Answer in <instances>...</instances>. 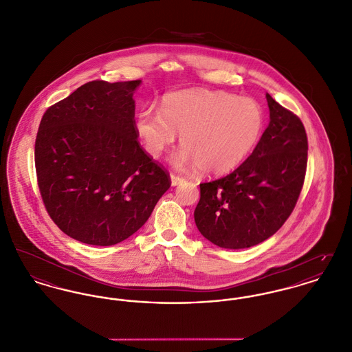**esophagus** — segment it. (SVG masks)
I'll list each match as a JSON object with an SVG mask.
<instances>
[{
	"mask_svg": "<svg viewBox=\"0 0 352 352\" xmlns=\"http://www.w3.org/2000/svg\"><path fill=\"white\" fill-rule=\"evenodd\" d=\"M170 182H172V186L175 187V186H179V184H182V183L184 182V177H182V176H177V175H175V173H170Z\"/></svg>",
	"mask_w": 352,
	"mask_h": 352,
	"instance_id": "esophagus-1",
	"label": "esophagus"
}]
</instances>
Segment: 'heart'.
<instances>
[{
    "label": "heart",
    "instance_id": "heart-1",
    "mask_svg": "<svg viewBox=\"0 0 352 352\" xmlns=\"http://www.w3.org/2000/svg\"><path fill=\"white\" fill-rule=\"evenodd\" d=\"M135 128L146 152L157 159L182 135L180 162L204 175L234 170L254 149L263 111L254 99L224 91L190 90L168 96L162 113L142 109Z\"/></svg>",
    "mask_w": 352,
    "mask_h": 352
}]
</instances>
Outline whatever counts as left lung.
I'll return each mask as SVG.
<instances>
[{"label": "left lung", "instance_id": "1", "mask_svg": "<svg viewBox=\"0 0 352 352\" xmlns=\"http://www.w3.org/2000/svg\"><path fill=\"white\" fill-rule=\"evenodd\" d=\"M269 126L253 153L227 176L200 184L195 223L223 249H246L285 223L302 190L308 138L301 120L266 94Z\"/></svg>", "mask_w": 352, "mask_h": 352}]
</instances>
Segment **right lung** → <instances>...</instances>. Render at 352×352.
I'll list each match as a JSON object with an SVG mask.
<instances>
[{"label": "right lung", "mask_w": 352, "mask_h": 352, "mask_svg": "<svg viewBox=\"0 0 352 352\" xmlns=\"http://www.w3.org/2000/svg\"><path fill=\"white\" fill-rule=\"evenodd\" d=\"M140 83H85L41 118L37 186L54 223L79 242L125 241L170 187L166 169L137 140L133 93Z\"/></svg>", "instance_id": "add662e5"}]
</instances>
